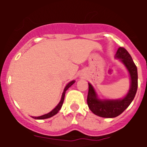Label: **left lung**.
<instances>
[{
  "instance_id": "1",
  "label": "left lung",
  "mask_w": 147,
  "mask_h": 147,
  "mask_svg": "<svg viewBox=\"0 0 147 147\" xmlns=\"http://www.w3.org/2000/svg\"><path fill=\"white\" fill-rule=\"evenodd\" d=\"M116 58L121 59V62L125 65L130 72V88L125 98L121 100H99L93 87L88 83V93L87 98L88 107L94 114L102 117L111 118L122 114L132 102L137 93L138 86L137 69L133 61L132 57L127 49L123 47H120L117 51Z\"/></svg>"
}]
</instances>
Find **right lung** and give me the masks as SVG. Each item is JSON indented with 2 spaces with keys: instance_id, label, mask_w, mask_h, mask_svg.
<instances>
[{
  "instance_id": "obj_1",
  "label": "right lung",
  "mask_w": 147,
  "mask_h": 147,
  "mask_svg": "<svg viewBox=\"0 0 147 147\" xmlns=\"http://www.w3.org/2000/svg\"><path fill=\"white\" fill-rule=\"evenodd\" d=\"M74 83H75V81H71V82H70L68 84V85L65 86V88L64 89V92H63V93H62V98H61V100H60V102L59 103V105L56 106V107L54 108V109L52 111H50L49 113H48V114H44V115H42V116H40V117H33V118L34 119H40V120H42V119H47V118H49V117H51L54 116L55 114H56L59 112V111L60 109H61V107H62V104H63V101H64V98H65V91H66L68 88H69V87H71V85H73Z\"/></svg>"
}]
</instances>
